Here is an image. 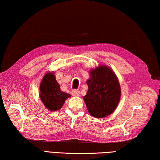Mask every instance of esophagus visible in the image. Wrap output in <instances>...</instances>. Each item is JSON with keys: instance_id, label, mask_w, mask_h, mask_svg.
Here are the masks:
<instances>
[{"instance_id": "1", "label": "esophagus", "mask_w": 160, "mask_h": 160, "mask_svg": "<svg viewBox=\"0 0 160 160\" xmlns=\"http://www.w3.org/2000/svg\"><path fill=\"white\" fill-rule=\"evenodd\" d=\"M79 93H80V91L78 90H73L72 91V96H79Z\"/></svg>"}]
</instances>
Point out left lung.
<instances>
[{
  "label": "left lung",
  "instance_id": "left-lung-1",
  "mask_svg": "<svg viewBox=\"0 0 160 160\" xmlns=\"http://www.w3.org/2000/svg\"><path fill=\"white\" fill-rule=\"evenodd\" d=\"M88 90L83 100L88 112L96 118L110 115L118 105L121 88L116 74L105 65L91 69Z\"/></svg>",
  "mask_w": 160,
  "mask_h": 160
}]
</instances>
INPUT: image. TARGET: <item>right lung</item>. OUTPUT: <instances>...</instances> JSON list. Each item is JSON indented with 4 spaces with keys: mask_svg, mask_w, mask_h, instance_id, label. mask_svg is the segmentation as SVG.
I'll return each instance as SVG.
<instances>
[{
    "mask_svg": "<svg viewBox=\"0 0 160 160\" xmlns=\"http://www.w3.org/2000/svg\"><path fill=\"white\" fill-rule=\"evenodd\" d=\"M40 98L48 110L57 111L63 106L70 95L60 90L53 72H48L40 84Z\"/></svg>",
    "mask_w": 160,
    "mask_h": 160,
    "instance_id": "right-lung-1",
    "label": "right lung"
}]
</instances>
